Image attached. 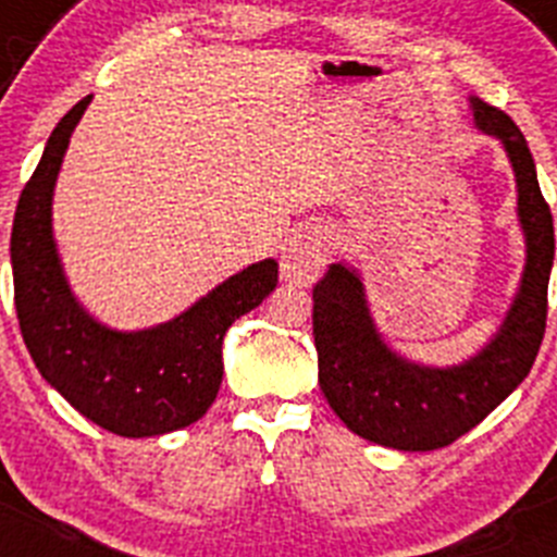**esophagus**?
Segmentation results:
<instances>
[{"mask_svg":"<svg viewBox=\"0 0 557 557\" xmlns=\"http://www.w3.org/2000/svg\"><path fill=\"white\" fill-rule=\"evenodd\" d=\"M332 247V231L326 225H305L302 231L294 233L283 252L280 272L288 283L308 285L313 283L326 267Z\"/></svg>","mask_w":557,"mask_h":557,"instance_id":"1","label":"esophagus"}]
</instances>
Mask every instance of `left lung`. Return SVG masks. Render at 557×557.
<instances>
[{"instance_id":"left-lung-1","label":"left lung","mask_w":557,"mask_h":557,"mask_svg":"<svg viewBox=\"0 0 557 557\" xmlns=\"http://www.w3.org/2000/svg\"><path fill=\"white\" fill-rule=\"evenodd\" d=\"M472 121L506 148L517 178L524 272L500 330L470 360L450 368L404 360L379 335L360 274L332 263L313 288L319 384L332 412L368 443L436 450L475 429L528 376L547 326V285L555 258L553 214L517 123L472 96Z\"/></svg>"}]
</instances>
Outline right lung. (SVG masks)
<instances>
[{
  "label": "right lung",
  "instance_id": "right-lung-1",
  "mask_svg": "<svg viewBox=\"0 0 557 557\" xmlns=\"http://www.w3.org/2000/svg\"><path fill=\"white\" fill-rule=\"evenodd\" d=\"M90 98L57 123L18 197L10 233L15 313L35 368L76 412L117 436L170 434L214 404L222 337L272 294L277 261L252 263L150 330L117 332L92 319L71 294L51 233L57 173Z\"/></svg>",
  "mask_w": 557,
  "mask_h": 557
}]
</instances>
